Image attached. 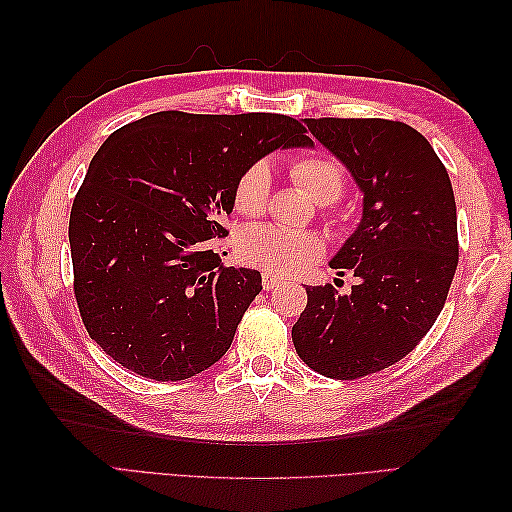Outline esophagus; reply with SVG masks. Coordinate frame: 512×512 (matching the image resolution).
Masks as SVG:
<instances>
[{
  "instance_id": "obj_1",
  "label": "esophagus",
  "mask_w": 512,
  "mask_h": 512,
  "mask_svg": "<svg viewBox=\"0 0 512 512\" xmlns=\"http://www.w3.org/2000/svg\"><path fill=\"white\" fill-rule=\"evenodd\" d=\"M279 284H281L279 277L270 275V273H264V275H262V288H264V290H273V288H277Z\"/></svg>"
}]
</instances>
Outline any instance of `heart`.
I'll list each match as a JSON object with an SVG mask.
<instances>
[{
	"instance_id": "1",
	"label": "heart",
	"mask_w": 512,
	"mask_h": 512,
	"mask_svg": "<svg viewBox=\"0 0 512 512\" xmlns=\"http://www.w3.org/2000/svg\"><path fill=\"white\" fill-rule=\"evenodd\" d=\"M292 178L319 204L341 198L345 169L330 154H308L290 165ZM273 191V169L266 160H255L239 173L233 189V206L239 215L257 217L266 211ZM237 253L244 264L264 273L292 277L310 268L323 255L317 235L290 231L281 226H250L237 237Z\"/></svg>"
}]
</instances>
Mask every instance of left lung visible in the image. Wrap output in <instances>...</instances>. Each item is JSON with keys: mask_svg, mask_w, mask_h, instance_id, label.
I'll list each match as a JSON object with an SVG mask.
<instances>
[{"mask_svg": "<svg viewBox=\"0 0 512 512\" xmlns=\"http://www.w3.org/2000/svg\"><path fill=\"white\" fill-rule=\"evenodd\" d=\"M312 136L352 171L363 220L330 262L361 279L350 295L310 286L292 325L301 361L356 380L398 363L436 323L458 268L449 173L416 129L387 118H306Z\"/></svg>", "mask_w": 512, "mask_h": 512, "instance_id": "8db88e82", "label": "left lung"}]
</instances>
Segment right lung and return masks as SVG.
Returning <instances> with one entry per match:
<instances>
[{
  "mask_svg": "<svg viewBox=\"0 0 512 512\" xmlns=\"http://www.w3.org/2000/svg\"><path fill=\"white\" fill-rule=\"evenodd\" d=\"M284 114L158 112L105 140L70 211L74 299L118 365L176 383L220 361L262 275L224 266L233 189L250 162L312 145Z\"/></svg>",
  "mask_w": 512,
  "mask_h": 512,
  "instance_id": "add662e5",
  "label": "right lung"
}]
</instances>
